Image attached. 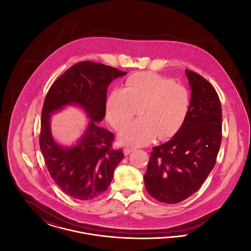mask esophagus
<instances>
[{
    "label": "esophagus",
    "mask_w": 251,
    "mask_h": 251,
    "mask_svg": "<svg viewBox=\"0 0 251 251\" xmlns=\"http://www.w3.org/2000/svg\"><path fill=\"white\" fill-rule=\"evenodd\" d=\"M133 150H134V149H133V148H131V147H126V148H124V150H123L124 154H125V155L130 154Z\"/></svg>",
    "instance_id": "obj_1"
}]
</instances>
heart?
Masks as SVG:
<instances>
[{
  "label": "heart",
  "mask_w": 251,
  "mask_h": 251,
  "mask_svg": "<svg viewBox=\"0 0 251 251\" xmlns=\"http://www.w3.org/2000/svg\"><path fill=\"white\" fill-rule=\"evenodd\" d=\"M141 119L129 123L120 132L121 142L143 146L168 137L179 130L190 107L188 90L153 72L129 77L123 88L114 89L106 100V118L116 129L123 128L135 115Z\"/></svg>",
  "instance_id": "1"
}]
</instances>
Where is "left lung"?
<instances>
[{
    "label": "left lung",
    "mask_w": 251,
    "mask_h": 251,
    "mask_svg": "<svg viewBox=\"0 0 251 251\" xmlns=\"http://www.w3.org/2000/svg\"><path fill=\"white\" fill-rule=\"evenodd\" d=\"M190 107L179 131L152 148L144 175L149 194L161 202L179 203L198 191L216 162L222 139V109L207 80L185 70Z\"/></svg>",
    "instance_id": "left-lung-1"
}]
</instances>
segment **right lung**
<instances>
[{
  "label": "right lung",
  "mask_w": 251,
  "mask_h": 251,
  "mask_svg": "<svg viewBox=\"0 0 251 251\" xmlns=\"http://www.w3.org/2000/svg\"><path fill=\"white\" fill-rule=\"evenodd\" d=\"M103 64L83 61L63 73L49 89L41 112L39 146L50 177L73 199L89 201L107 190L122 150H113V132L99 126L104 119L107 87L126 75ZM82 107L91 120L76 144H57L50 130L51 115L63 107Z\"/></svg>",
  "instance_id": "right-lung-1"
}]
</instances>
